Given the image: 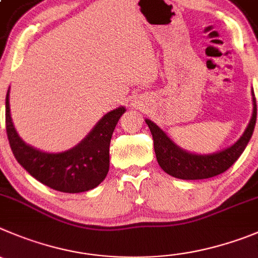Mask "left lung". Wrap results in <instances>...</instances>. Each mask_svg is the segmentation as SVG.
I'll return each instance as SVG.
<instances>
[{
	"label": "left lung",
	"instance_id": "1",
	"mask_svg": "<svg viewBox=\"0 0 258 258\" xmlns=\"http://www.w3.org/2000/svg\"><path fill=\"white\" fill-rule=\"evenodd\" d=\"M252 95H253V114L243 136L229 148L208 156L191 154L182 151L154 122L146 120L153 138L157 162L162 170L181 180H203L225 172L243 153L253 133L257 117V105L254 94Z\"/></svg>",
	"mask_w": 258,
	"mask_h": 258
}]
</instances>
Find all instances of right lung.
<instances>
[{
    "mask_svg": "<svg viewBox=\"0 0 258 258\" xmlns=\"http://www.w3.org/2000/svg\"><path fill=\"white\" fill-rule=\"evenodd\" d=\"M125 112L124 107L105 115L94 131L77 147L62 153H45L28 146L17 136L10 115L9 91L6 95V132L17 162L41 183L68 194L92 190L104 181L110 166L112 132Z\"/></svg>",
    "mask_w": 258,
    "mask_h": 258,
    "instance_id": "right-lung-1",
    "label": "right lung"
}]
</instances>
